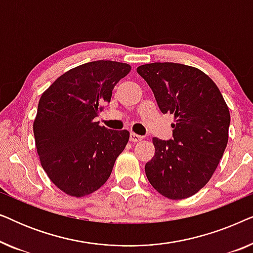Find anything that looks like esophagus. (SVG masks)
I'll return each instance as SVG.
<instances>
[{"mask_svg": "<svg viewBox=\"0 0 253 253\" xmlns=\"http://www.w3.org/2000/svg\"><path fill=\"white\" fill-rule=\"evenodd\" d=\"M143 136H139V134H137V133H134V132H131L130 133V140L131 141H134V143H136V141H140V140H143Z\"/></svg>", "mask_w": 253, "mask_h": 253, "instance_id": "34e87169", "label": "esophagus"}]
</instances>
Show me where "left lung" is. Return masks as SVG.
<instances>
[{
  "instance_id": "left-lung-1",
  "label": "left lung",
  "mask_w": 253,
  "mask_h": 253,
  "mask_svg": "<svg viewBox=\"0 0 253 253\" xmlns=\"http://www.w3.org/2000/svg\"><path fill=\"white\" fill-rule=\"evenodd\" d=\"M159 108L174 115V139L153 138L154 157L145 165L151 185L169 199L189 198L204 188L228 143L230 114L220 89L199 69L171 62L137 68Z\"/></svg>"
}]
</instances>
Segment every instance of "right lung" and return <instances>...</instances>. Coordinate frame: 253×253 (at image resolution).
<instances>
[{"mask_svg":"<svg viewBox=\"0 0 253 253\" xmlns=\"http://www.w3.org/2000/svg\"><path fill=\"white\" fill-rule=\"evenodd\" d=\"M130 70L121 62H88L60 76L41 95L33 123L37 152L50 181L69 196L101 188L129 141V131L107 129L94 119Z\"/></svg>","mask_w":253,"mask_h":253,"instance_id":"right-lung-1","label":"right lung"}]
</instances>
